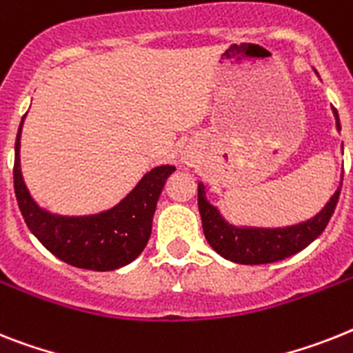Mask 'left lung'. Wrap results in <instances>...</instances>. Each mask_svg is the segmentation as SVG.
Here are the masks:
<instances>
[{
    "instance_id": "left-lung-1",
    "label": "left lung",
    "mask_w": 353,
    "mask_h": 353,
    "mask_svg": "<svg viewBox=\"0 0 353 353\" xmlns=\"http://www.w3.org/2000/svg\"><path fill=\"white\" fill-rule=\"evenodd\" d=\"M334 117H336L337 131H341L337 110H334ZM341 183L336 193L325 203V208L317 212L316 216L308 218L305 222L287 227H249L232 225L227 222L220 209L209 202L205 196V185L200 182L198 183V209L202 216L205 240L222 258L234 263L263 265L285 260L288 256H294L310 245L317 236L325 231L339 200Z\"/></svg>"
}]
</instances>
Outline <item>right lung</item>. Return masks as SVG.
<instances>
[{"instance_id": "right-lung-1", "label": "right lung", "mask_w": 353, "mask_h": 353, "mask_svg": "<svg viewBox=\"0 0 353 353\" xmlns=\"http://www.w3.org/2000/svg\"><path fill=\"white\" fill-rule=\"evenodd\" d=\"M23 121L16 137L14 191L26 225L37 240L65 263L79 269H121L144 250L151 236L157 202L174 165H157L139 180L135 188L112 209L84 216H63L39 208L21 174Z\"/></svg>"}]
</instances>
